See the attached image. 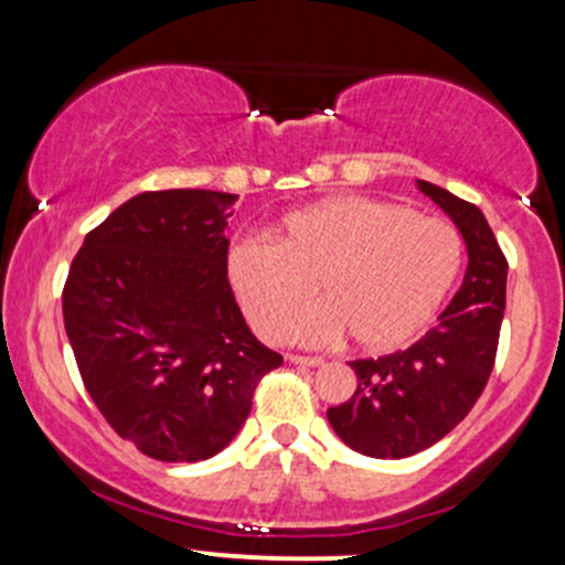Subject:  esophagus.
Instances as JSON below:
<instances>
[{"label":"esophagus","mask_w":565,"mask_h":565,"mask_svg":"<svg viewBox=\"0 0 565 565\" xmlns=\"http://www.w3.org/2000/svg\"><path fill=\"white\" fill-rule=\"evenodd\" d=\"M287 359L291 361V364H300V366H321L323 359H319V355H297V353H289Z\"/></svg>","instance_id":"obj_1"}]
</instances>
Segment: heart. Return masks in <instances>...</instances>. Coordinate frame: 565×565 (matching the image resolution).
Instances as JSON below:
<instances>
[{"mask_svg": "<svg viewBox=\"0 0 565 565\" xmlns=\"http://www.w3.org/2000/svg\"><path fill=\"white\" fill-rule=\"evenodd\" d=\"M459 268L462 236L451 223L366 196L310 204L281 220L274 242L238 238L228 252L231 287L263 337L321 345L348 332L369 353L423 332ZM310 282L324 302L296 322Z\"/></svg>", "mask_w": 565, "mask_h": 565, "instance_id": "heart-1", "label": "heart"}]
</instances>
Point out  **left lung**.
I'll return each mask as SVG.
<instances>
[{
  "label": "left lung",
  "mask_w": 565,
  "mask_h": 565,
  "mask_svg": "<svg viewBox=\"0 0 565 565\" xmlns=\"http://www.w3.org/2000/svg\"><path fill=\"white\" fill-rule=\"evenodd\" d=\"M419 188L457 223L470 263L449 308L412 348L350 361L359 385L327 417L350 449L377 459L425 451L468 417L494 369L504 316L508 257L483 212L446 188Z\"/></svg>",
  "instance_id": "1"
}]
</instances>
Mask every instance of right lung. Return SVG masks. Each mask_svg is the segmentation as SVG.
Returning <instances> with one entry per match:
<instances>
[{
  "label": "right lung",
  "instance_id": "right-lung-1",
  "mask_svg": "<svg viewBox=\"0 0 565 565\" xmlns=\"http://www.w3.org/2000/svg\"><path fill=\"white\" fill-rule=\"evenodd\" d=\"M238 196L148 191L84 236L63 323L97 412L159 462H201L231 444L265 374L284 364L246 327L228 281Z\"/></svg>",
  "mask_w": 565,
  "mask_h": 565
}]
</instances>
